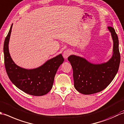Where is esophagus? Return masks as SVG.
<instances>
[{
    "mask_svg": "<svg viewBox=\"0 0 124 124\" xmlns=\"http://www.w3.org/2000/svg\"><path fill=\"white\" fill-rule=\"evenodd\" d=\"M71 54V51L70 50H66L63 53V57L64 58L66 59L69 57V55Z\"/></svg>",
    "mask_w": 124,
    "mask_h": 124,
    "instance_id": "obj_1",
    "label": "esophagus"
}]
</instances>
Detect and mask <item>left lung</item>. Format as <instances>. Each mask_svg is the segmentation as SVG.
Here are the masks:
<instances>
[{
    "mask_svg": "<svg viewBox=\"0 0 124 124\" xmlns=\"http://www.w3.org/2000/svg\"><path fill=\"white\" fill-rule=\"evenodd\" d=\"M108 28L113 42V55L108 62L94 64L75 55L68 57L73 69L74 87L81 94L90 95L104 90L118 72L120 62L118 37L113 27H108Z\"/></svg>",
    "mask_w": 124,
    "mask_h": 124,
    "instance_id": "1",
    "label": "left lung"
}]
</instances>
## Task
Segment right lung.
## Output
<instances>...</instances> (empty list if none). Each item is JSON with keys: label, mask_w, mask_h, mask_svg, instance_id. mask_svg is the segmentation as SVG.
Here are the masks:
<instances>
[{"label": "right lung", "mask_w": 124, "mask_h": 124, "mask_svg": "<svg viewBox=\"0 0 124 124\" xmlns=\"http://www.w3.org/2000/svg\"><path fill=\"white\" fill-rule=\"evenodd\" d=\"M13 24L4 44V63L7 74L12 83L28 94L43 96L52 89L55 75L64 59L62 54L50 59L36 69L27 70L17 66L12 59L8 43Z\"/></svg>", "instance_id": "1"}]
</instances>
